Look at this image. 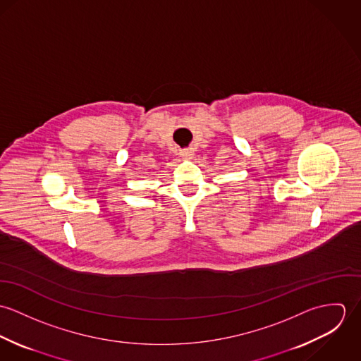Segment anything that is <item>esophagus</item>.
<instances>
[{
    "label": "esophagus",
    "mask_w": 361,
    "mask_h": 361,
    "mask_svg": "<svg viewBox=\"0 0 361 361\" xmlns=\"http://www.w3.org/2000/svg\"><path fill=\"white\" fill-rule=\"evenodd\" d=\"M193 152L192 150H183L182 153H180V157L183 158V159H192L193 158Z\"/></svg>",
    "instance_id": "esophagus-1"
}]
</instances>
